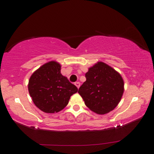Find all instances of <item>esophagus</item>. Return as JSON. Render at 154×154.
<instances>
[{
	"label": "esophagus",
	"instance_id": "esophagus-1",
	"mask_svg": "<svg viewBox=\"0 0 154 154\" xmlns=\"http://www.w3.org/2000/svg\"><path fill=\"white\" fill-rule=\"evenodd\" d=\"M75 85L78 87V89H79L80 86V83L79 82H75Z\"/></svg>",
	"mask_w": 154,
	"mask_h": 154
}]
</instances>
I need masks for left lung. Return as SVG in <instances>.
<instances>
[{"label": "left lung", "mask_w": 154, "mask_h": 154, "mask_svg": "<svg viewBox=\"0 0 154 154\" xmlns=\"http://www.w3.org/2000/svg\"><path fill=\"white\" fill-rule=\"evenodd\" d=\"M85 78L86 81L79 89L85 105L101 115L114 109L124 91V83L119 73L104 63L98 62L89 68Z\"/></svg>", "instance_id": "obj_1"}]
</instances>
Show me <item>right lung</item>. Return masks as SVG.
<instances>
[{"instance_id":"add662e5","label":"right lung","mask_w":154,"mask_h":154,"mask_svg":"<svg viewBox=\"0 0 154 154\" xmlns=\"http://www.w3.org/2000/svg\"><path fill=\"white\" fill-rule=\"evenodd\" d=\"M29 91L34 104L47 113L60 111L67 105L78 88L60 74V65L50 61L42 65L30 78Z\"/></svg>"}]
</instances>
